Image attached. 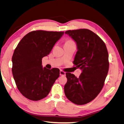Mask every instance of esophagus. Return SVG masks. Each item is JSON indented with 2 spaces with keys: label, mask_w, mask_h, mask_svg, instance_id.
<instances>
[{
  "label": "esophagus",
  "mask_w": 124,
  "mask_h": 124,
  "mask_svg": "<svg viewBox=\"0 0 124 124\" xmlns=\"http://www.w3.org/2000/svg\"><path fill=\"white\" fill-rule=\"evenodd\" d=\"M66 75V72H65L64 71H63L62 70L60 71V76H65Z\"/></svg>",
  "instance_id": "esophagus-1"
}]
</instances>
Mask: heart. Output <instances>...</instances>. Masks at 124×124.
<instances>
[{
    "instance_id": "heart-1",
    "label": "heart",
    "mask_w": 124,
    "mask_h": 124,
    "mask_svg": "<svg viewBox=\"0 0 124 124\" xmlns=\"http://www.w3.org/2000/svg\"><path fill=\"white\" fill-rule=\"evenodd\" d=\"M66 42H73L72 41H71V40H68V41H67Z\"/></svg>"
}]
</instances>
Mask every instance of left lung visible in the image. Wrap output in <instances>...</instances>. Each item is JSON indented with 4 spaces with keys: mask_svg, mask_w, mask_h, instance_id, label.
<instances>
[{
    "mask_svg": "<svg viewBox=\"0 0 124 124\" xmlns=\"http://www.w3.org/2000/svg\"><path fill=\"white\" fill-rule=\"evenodd\" d=\"M65 33L77 44L78 51L73 62L82 73L78 78L66 73L65 93L72 102L85 104L94 99L103 87L109 67L108 50L100 37L89 29L67 31Z\"/></svg>",
    "mask_w": 124,
    "mask_h": 124,
    "instance_id": "1",
    "label": "left lung"
}]
</instances>
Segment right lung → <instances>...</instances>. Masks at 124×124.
Here are the masks:
<instances>
[{
	"mask_svg": "<svg viewBox=\"0 0 124 124\" xmlns=\"http://www.w3.org/2000/svg\"><path fill=\"white\" fill-rule=\"evenodd\" d=\"M64 32L36 31L18 43L12 56V71L18 89L26 98L38 101L46 97L59 69L43 68L42 58L50 54Z\"/></svg>",
	"mask_w": 124,
	"mask_h": 124,
	"instance_id": "obj_1",
	"label": "right lung"
}]
</instances>
